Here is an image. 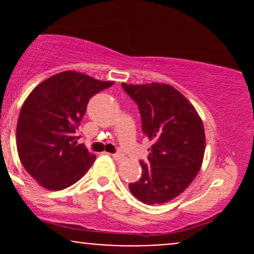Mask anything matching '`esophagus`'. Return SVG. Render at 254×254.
Segmentation results:
<instances>
[{
  "mask_svg": "<svg viewBox=\"0 0 254 254\" xmlns=\"http://www.w3.org/2000/svg\"><path fill=\"white\" fill-rule=\"evenodd\" d=\"M112 157L117 162H123L124 161V157H123V155H122V154H118V153L117 154H112Z\"/></svg>",
  "mask_w": 254,
  "mask_h": 254,
  "instance_id": "esophagus-1",
  "label": "esophagus"
}]
</instances>
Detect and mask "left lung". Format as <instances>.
Returning <instances> with one entry per match:
<instances>
[{"mask_svg": "<svg viewBox=\"0 0 254 254\" xmlns=\"http://www.w3.org/2000/svg\"><path fill=\"white\" fill-rule=\"evenodd\" d=\"M138 105L142 131L153 143L149 164L141 161L142 177L129 190L145 204H164L193 182L205 151L203 122L179 90L166 83H122Z\"/></svg>", "mask_w": 254, "mask_h": 254, "instance_id": "1", "label": "left lung"}]
</instances>
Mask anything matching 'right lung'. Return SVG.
I'll return each mask as SVG.
<instances>
[{"mask_svg":"<svg viewBox=\"0 0 254 254\" xmlns=\"http://www.w3.org/2000/svg\"><path fill=\"white\" fill-rule=\"evenodd\" d=\"M113 83L68 70L44 80L26 98L16 125L17 154L44 189L69 188L93 165L95 155L77 144L75 132L89 99Z\"/></svg>","mask_w":254,"mask_h":254,"instance_id":"obj_1","label":"right lung"}]
</instances>
